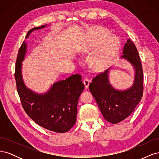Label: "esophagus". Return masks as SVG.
I'll use <instances>...</instances> for the list:
<instances>
[{"instance_id": "34e87169", "label": "esophagus", "mask_w": 159, "mask_h": 159, "mask_svg": "<svg viewBox=\"0 0 159 159\" xmlns=\"http://www.w3.org/2000/svg\"><path fill=\"white\" fill-rule=\"evenodd\" d=\"M83 83H84V84L85 85V88H88L89 83H90V81L88 79H84Z\"/></svg>"}]
</instances>
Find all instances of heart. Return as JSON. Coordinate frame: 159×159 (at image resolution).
Returning a JSON list of instances; mask_svg holds the SVG:
<instances>
[{
  "label": "heart",
  "mask_w": 159,
  "mask_h": 159,
  "mask_svg": "<svg viewBox=\"0 0 159 159\" xmlns=\"http://www.w3.org/2000/svg\"><path fill=\"white\" fill-rule=\"evenodd\" d=\"M119 38L102 27H93L88 31L85 44L80 52L85 55L92 52L89 61L91 68L102 70L107 67L120 47Z\"/></svg>",
  "instance_id": "1"
}]
</instances>
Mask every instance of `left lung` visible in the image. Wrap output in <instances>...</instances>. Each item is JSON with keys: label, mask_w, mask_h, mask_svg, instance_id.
Wrapping results in <instances>:
<instances>
[{"label": "left lung", "mask_w": 159, "mask_h": 159, "mask_svg": "<svg viewBox=\"0 0 159 159\" xmlns=\"http://www.w3.org/2000/svg\"><path fill=\"white\" fill-rule=\"evenodd\" d=\"M120 60L129 62L134 70V80L131 87L126 89L114 88L109 81L111 68L98 74L89 85L104 119L113 124L122 121L133 112L143 93L141 62L137 48L131 40H127L125 44Z\"/></svg>", "instance_id": "left-lung-1"}]
</instances>
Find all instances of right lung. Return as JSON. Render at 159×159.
<instances>
[{
	"mask_svg": "<svg viewBox=\"0 0 159 159\" xmlns=\"http://www.w3.org/2000/svg\"><path fill=\"white\" fill-rule=\"evenodd\" d=\"M46 26L32 28L28 32L26 38L33 31L42 29ZM26 52L27 44L24 41L18 51L14 74L24 109L38 125L56 133L68 132L75 123L78 99L84 89L81 76L73 75L53 84L45 93L35 92L26 87L22 78V62Z\"/></svg>",
	"mask_w": 159,
	"mask_h": 159,
	"instance_id": "1",
	"label": "right lung"
}]
</instances>
